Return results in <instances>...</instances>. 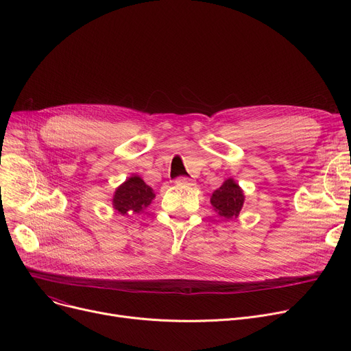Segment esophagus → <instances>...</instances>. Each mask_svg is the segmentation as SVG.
I'll list each match as a JSON object with an SVG mask.
<instances>
[{"mask_svg": "<svg viewBox=\"0 0 351 351\" xmlns=\"http://www.w3.org/2000/svg\"><path fill=\"white\" fill-rule=\"evenodd\" d=\"M175 182H176V185H183V186L195 185V180L191 179V178H186V176H180V178H178Z\"/></svg>", "mask_w": 351, "mask_h": 351, "instance_id": "1", "label": "esophagus"}]
</instances>
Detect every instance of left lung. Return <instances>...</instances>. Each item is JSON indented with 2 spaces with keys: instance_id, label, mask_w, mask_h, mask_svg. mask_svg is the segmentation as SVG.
I'll return each mask as SVG.
<instances>
[{
  "instance_id": "8db88e82",
  "label": "left lung",
  "mask_w": 351,
  "mask_h": 351,
  "mask_svg": "<svg viewBox=\"0 0 351 351\" xmlns=\"http://www.w3.org/2000/svg\"><path fill=\"white\" fill-rule=\"evenodd\" d=\"M210 204L220 217L232 220L241 213L245 204V195L233 179H226L223 185L212 193Z\"/></svg>"
}]
</instances>
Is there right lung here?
Listing matches in <instances>:
<instances>
[{"mask_svg":"<svg viewBox=\"0 0 351 351\" xmlns=\"http://www.w3.org/2000/svg\"><path fill=\"white\" fill-rule=\"evenodd\" d=\"M154 199L155 193L152 188L147 186L142 178L132 175L117 188L112 206L122 216H132L149 206Z\"/></svg>","mask_w":351,"mask_h":351,"instance_id":"add662e5","label":"right lung"}]
</instances>
